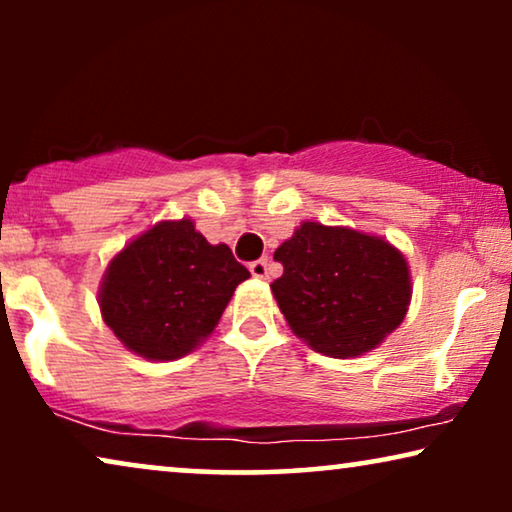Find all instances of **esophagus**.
<instances>
[{
  "label": "esophagus",
  "mask_w": 512,
  "mask_h": 512,
  "mask_svg": "<svg viewBox=\"0 0 512 512\" xmlns=\"http://www.w3.org/2000/svg\"><path fill=\"white\" fill-rule=\"evenodd\" d=\"M249 272L256 279H265V277H268V261H265V258H258V261L249 265Z\"/></svg>",
  "instance_id": "34e87169"
}]
</instances>
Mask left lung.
I'll return each instance as SVG.
<instances>
[{
    "label": "left lung",
    "mask_w": 512,
    "mask_h": 512,
    "mask_svg": "<svg viewBox=\"0 0 512 512\" xmlns=\"http://www.w3.org/2000/svg\"><path fill=\"white\" fill-rule=\"evenodd\" d=\"M275 261L284 275L270 289L286 324L324 356L370 352L408 312V261L384 237L305 221L279 244Z\"/></svg>",
    "instance_id": "obj_1"
}]
</instances>
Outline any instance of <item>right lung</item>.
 Instances as JSON below:
<instances>
[{"label":"right lung","mask_w":512,"mask_h":512,"mask_svg":"<svg viewBox=\"0 0 512 512\" xmlns=\"http://www.w3.org/2000/svg\"><path fill=\"white\" fill-rule=\"evenodd\" d=\"M244 279L228 244H209L191 219L160 221L109 261L100 312L130 352L174 361L212 335Z\"/></svg>","instance_id":"right-lung-1"}]
</instances>
